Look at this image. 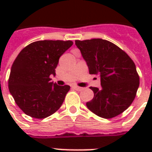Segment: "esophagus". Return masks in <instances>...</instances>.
Segmentation results:
<instances>
[{
    "mask_svg": "<svg viewBox=\"0 0 152 152\" xmlns=\"http://www.w3.org/2000/svg\"><path fill=\"white\" fill-rule=\"evenodd\" d=\"M72 88L74 89L77 90V91H80V90H82V89H83L82 87H80V86H73Z\"/></svg>",
    "mask_w": 152,
    "mask_h": 152,
    "instance_id": "34e87169",
    "label": "esophagus"
}]
</instances>
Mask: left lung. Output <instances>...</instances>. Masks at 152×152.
I'll return each mask as SVG.
<instances>
[{"label": "left lung", "mask_w": 152, "mask_h": 152, "mask_svg": "<svg viewBox=\"0 0 152 152\" xmlns=\"http://www.w3.org/2000/svg\"><path fill=\"white\" fill-rule=\"evenodd\" d=\"M89 73L100 77L102 88L90 87L94 99L87 107L100 117L111 119L132 104L139 86V76L134 61L127 53L102 39L75 40Z\"/></svg>", "instance_id": "obj_1"}]
</instances>
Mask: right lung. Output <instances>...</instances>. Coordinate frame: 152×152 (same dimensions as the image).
<instances>
[{"mask_svg":"<svg viewBox=\"0 0 152 152\" xmlns=\"http://www.w3.org/2000/svg\"><path fill=\"white\" fill-rule=\"evenodd\" d=\"M72 40H38L23 48L13 63L9 77L10 92L25 114L44 119L63 104L69 86L50 81L59 58L72 45Z\"/></svg>","mask_w":152,"mask_h":152,"instance_id":"obj_1","label":"right lung"}]
</instances>
